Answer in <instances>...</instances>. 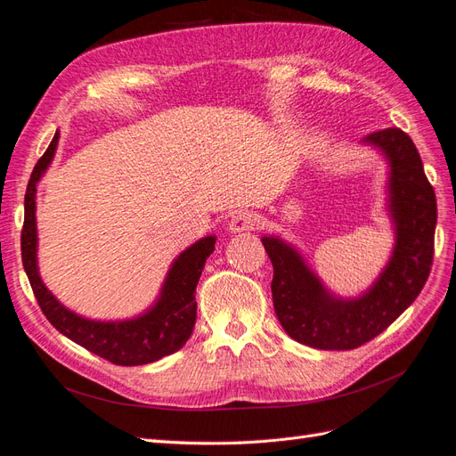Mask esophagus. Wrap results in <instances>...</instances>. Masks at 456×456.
I'll return each mask as SVG.
<instances>
[{
	"label": "esophagus",
	"instance_id": "1",
	"mask_svg": "<svg viewBox=\"0 0 456 456\" xmlns=\"http://www.w3.org/2000/svg\"><path fill=\"white\" fill-rule=\"evenodd\" d=\"M256 226V215L253 211H236L232 215L228 230L232 233H241V232H249Z\"/></svg>",
	"mask_w": 456,
	"mask_h": 456
}]
</instances>
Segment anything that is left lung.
Returning a JSON list of instances; mask_svg holds the SVG:
<instances>
[{
  "instance_id": "left-lung-1",
  "label": "left lung",
  "mask_w": 456,
  "mask_h": 456,
  "mask_svg": "<svg viewBox=\"0 0 456 456\" xmlns=\"http://www.w3.org/2000/svg\"><path fill=\"white\" fill-rule=\"evenodd\" d=\"M362 142L388 161V211L395 233L388 265L363 295H333L293 245L278 236L262 238L273 266L275 315L289 337L317 350H354L380 335L415 302L434 260L437 205L417 146L397 127L370 133Z\"/></svg>"
}]
</instances>
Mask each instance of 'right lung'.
<instances>
[{"label":"right lung","instance_id":"1","mask_svg":"<svg viewBox=\"0 0 456 456\" xmlns=\"http://www.w3.org/2000/svg\"><path fill=\"white\" fill-rule=\"evenodd\" d=\"M57 144L59 131L54 133L45 154L36 163L24 196L22 265L41 312L59 333L116 365H146L181 350L194 330L198 310L196 285L205 260L215 251L216 238H201L175 258L158 300L141 315L131 320L101 322L68 310L41 281L37 268L36 186L51 165Z\"/></svg>","mask_w":456,"mask_h":456}]
</instances>
